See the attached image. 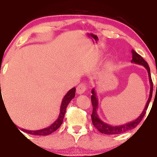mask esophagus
<instances>
[{
	"label": "esophagus",
	"instance_id": "esophagus-1",
	"mask_svg": "<svg viewBox=\"0 0 157 157\" xmlns=\"http://www.w3.org/2000/svg\"><path fill=\"white\" fill-rule=\"evenodd\" d=\"M86 91V86L83 83H81V84L78 85L76 88V92L78 94H82L83 93H84L85 91Z\"/></svg>",
	"mask_w": 157,
	"mask_h": 157
}]
</instances>
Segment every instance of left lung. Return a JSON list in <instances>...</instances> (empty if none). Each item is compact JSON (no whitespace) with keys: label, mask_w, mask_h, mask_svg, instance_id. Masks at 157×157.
Here are the masks:
<instances>
[{"label":"left lung","mask_w":157,"mask_h":157,"mask_svg":"<svg viewBox=\"0 0 157 157\" xmlns=\"http://www.w3.org/2000/svg\"><path fill=\"white\" fill-rule=\"evenodd\" d=\"M132 60L131 62L133 63L141 65L143 66L148 71V79H149V83H150V93H149V97L147 100V102L146 104L145 107H144L143 112H142L141 115H140L136 120H133V121H130L129 123L126 124H122L121 125H112L109 124H107L103 122L99 118L98 113V107H99V101L98 98H97V95L96 93V89L94 88L92 89L91 90V103H92V107H93V112L91 114V120H92V123L94 125V127L97 128L98 131L101 133L106 134V135H114V134H121L125 132H127L130 130H133L134 128H136L138 124L140 123V122L142 121L143 117H144L146 114V111L147 109L148 105L152 97V92H153V83H152L151 77V73H150V68L149 66L147 63L144 60V58L138 55L135 50H132Z\"/></svg>","instance_id":"1"}]
</instances>
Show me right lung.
Returning a JSON list of instances; mask_svg holds the SVG:
<instances>
[{"label":"right lung","instance_id":"right-lung-1","mask_svg":"<svg viewBox=\"0 0 157 157\" xmlns=\"http://www.w3.org/2000/svg\"><path fill=\"white\" fill-rule=\"evenodd\" d=\"M75 93H76V88L74 87V88H72L71 90H69L66 94L65 95L62 100V103H61L60 113H59L58 117L50 126H48V127L45 128H43V129L38 130V131H29V130L24 129V128H21V131L25 132V133L32 134V135L34 136H48L51 134L52 133H53V132L56 131L57 129H58L60 128V126L62 125L67 106H68L69 102L71 101V99L74 98L75 95H76Z\"/></svg>","mask_w":157,"mask_h":157}]
</instances>
